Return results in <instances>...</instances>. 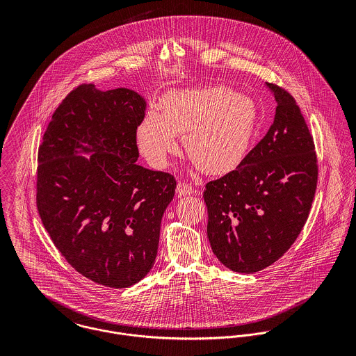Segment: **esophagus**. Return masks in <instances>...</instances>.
I'll return each instance as SVG.
<instances>
[{
	"mask_svg": "<svg viewBox=\"0 0 356 356\" xmlns=\"http://www.w3.org/2000/svg\"><path fill=\"white\" fill-rule=\"evenodd\" d=\"M196 191L191 186V185H188V184H184V182H179L178 185H177V195L181 197V196H191V195H193Z\"/></svg>",
	"mask_w": 356,
	"mask_h": 356,
	"instance_id": "esophagus-1",
	"label": "esophagus"
}]
</instances>
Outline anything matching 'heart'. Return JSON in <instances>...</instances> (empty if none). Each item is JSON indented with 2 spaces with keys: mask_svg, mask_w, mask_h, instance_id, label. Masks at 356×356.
<instances>
[{
  "mask_svg": "<svg viewBox=\"0 0 356 356\" xmlns=\"http://www.w3.org/2000/svg\"><path fill=\"white\" fill-rule=\"evenodd\" d=\"M259 124L257 108L227 86L172 90L137 129L138 149L154 167H163L184 136L188 156L205 174L236 170L250 152Z\"/></svg>",
  "mask_w": 356,
  "mask_h": 356,
  "instance_id": "b5f03b06",
  "label": "heart"
}]
</instances>
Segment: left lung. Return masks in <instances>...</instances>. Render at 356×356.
Listing matches in <instances>:
<instances>
[{
  "label": "left lung",
  "instance_id": "left-lung-1",
  "mask_svg": "<svg viewBox=\"0 0 356 356\" xmlns=\"http://www.w3.org/2000/svg\"><path fill=\"white\" fill-rule=\"evenodd\" d=\"M277 102L264 138L227 175L205 185L207 237L232 271H260L300 234L318 178L312 137L295 99L266 83Z\"/></svg>",
  "mask_w": 356,
  "mask_h": 356
}]
</instances>
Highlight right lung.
Here are the masks:
<instances>
[{
	"mask_svg": "<svg viewBox=\"0 0 356 356\" xmlns=\"http://www.w3.org/2000/svg\"><path fill=\"white\" fill-rule=\"evenodd\" d=\"M145 102L130 89L72 90L38 151L37 207L65 260L86 278L127 288L153 267L177 182L138 165Z\"/></svg>",
	"mask_w": 356,
	"mask_h": 356,
	"instance_id": "right-lung-1",
	"label": "right lung"
}]
</instances>
